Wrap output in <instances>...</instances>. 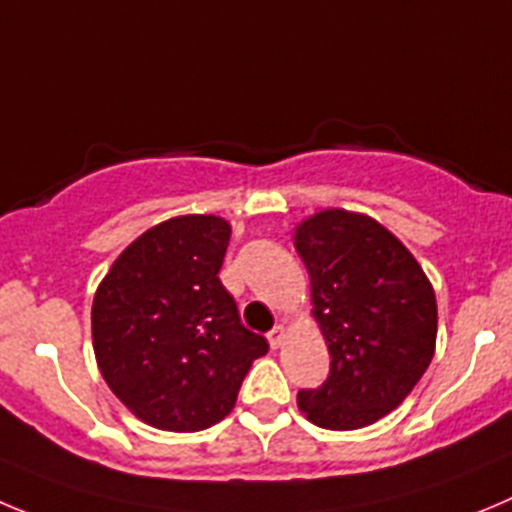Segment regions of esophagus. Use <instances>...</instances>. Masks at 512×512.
<instances>
[{
	"label": "esophagus",
	"mask_w": 512,
	"mask_h": 512,
	"mask_svg": "<svg viewBox=\"0 0 512 512\" xmlns=\"http://www.w3.org/2000/svg\"><path fill=\"white\" fill-rule=\"evenodd\" d=\"M267 341H270L272 348H280V346H283V341H285V326H280V323H278V326H275L270 333H267Z\"/></svg>",
	"instance_id": "esophagus-1"
}]
</instances>
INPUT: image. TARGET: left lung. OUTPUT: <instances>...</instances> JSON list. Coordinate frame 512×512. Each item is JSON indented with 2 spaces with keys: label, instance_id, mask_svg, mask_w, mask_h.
Returning <instances> with one entry per match:
<instances>
[{
  "label": "left lung",
  "instance_id": "obj_1",
  "mask_svg": "<svg viewBox=\"0 0 512 512\" xmlns=\"http://www.w3.org/2000/svg\"><path fill=\"white\" fill-rule=\"evenodd\" d=\"M313 315L331 353L318 389L298 391L326 429L374 424L407 399L434 356L437 300L412 252L364 214L326 209L295 229Z\"/></svg>",
  "mask_w": 512,
  "mask_h": 512
}]
</instances>
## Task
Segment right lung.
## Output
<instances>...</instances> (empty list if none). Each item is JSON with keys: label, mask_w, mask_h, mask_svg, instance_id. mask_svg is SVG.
<instances>
[{"label": "right lung", "mask_w": 512, "mask_h": 512, "mask_svg": "<svg viewBox=\"0 0 512 512\" xmlns=\"http://www.w3.org/2000/svg\"><path fill=\"white\" fill-rule=\"evenodd\" d=\"M229 224L174 217L143 232L93 298V348L113 394L151 427L199 432L232 412L267 341L219 280Z\"/></svg>", "instance_id": "right-lung-1"}]
</instances>
